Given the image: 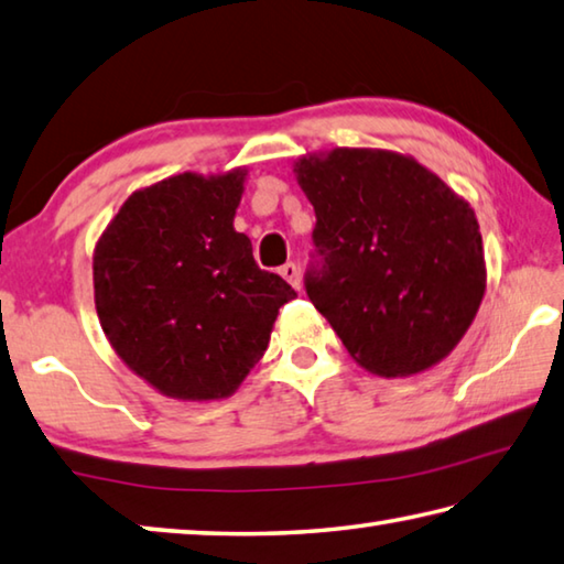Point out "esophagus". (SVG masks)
I'll return each mask as SVG.
<instances>
[{
    "mask_svg": "<svg viewBox=\"0 0 564 564\" xmlns=\"http://www.w3.org/2000/svg\"><path fill=\"white\" fill-rule=\"evenodd\" d=\"M280 274L284 276V280H288L294 290H300L302 288V276H300V267L294 264V262H288V264H282L280 267Z\"/></svg>",
    "mask_w": 564,
    "mask_h": 564,
    "instance_id": "1",
    "label": "esophagus"
}]
</instances>
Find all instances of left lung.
<instances>
[{"label": "left lung", "mask_w": 564, "mask_h": 564, "mask_svg": "<svg viewBox=\"0 0 564 564\" xmlns=\"http://www.w3.org/2000/svg\"><path fill=\"white\" fill-rule=\"evenodd\" d=\"M294 171L317 215L304 288L351 357L387 379L448 357L486 292L473 207L391 151L334 148Z\"/></svg>", "instance_id": "left-lung-1"}]
</instances>
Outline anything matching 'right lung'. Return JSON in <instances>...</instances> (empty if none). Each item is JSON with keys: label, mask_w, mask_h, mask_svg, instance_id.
Segmentation results:
<instances>
[{"label": "right lung", "mask_w": 564, "mask_h": 564, "mask_svg": "<svg viewBox=\"0 0 564 564\" xmlns=\"http://www.w3.org/2000/svg\"><path fill=\"white\" fill-rule=\"evenodd\" d=\"M245 171L181 173L133 193L94 252V297L128 369L171 399H225L297 297L232 227Z\"/></svg>", "instance_id": "1"}]
</instances>
